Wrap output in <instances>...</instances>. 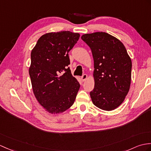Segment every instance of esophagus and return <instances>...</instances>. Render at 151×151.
<instances>
[{
	"instance_id": "34e87169",
	"label": "esophagus",
	"mask_w": 151,
	"mask_h": 151,
	"mask_svg": "<svg viewBox=\"0 0 151 151\" xmlns=\"http://www.w3.org/2000/svg\"><path fill=\"white\" fill-rule=\"evenodd\" d=\"M87 78V75L86 74L83 75L82 76V77H81V79H82V80L83 82L85 81V80H86Z\"/></svg>"
}]
</instances>
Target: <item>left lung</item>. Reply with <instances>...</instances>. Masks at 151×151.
<instances>
[{"label": "left lung", "instance_id": "left-lung-1", "mask_svg": "<svg viewBox=\"0 0 151 151\" xmlns=\"http://www.w3.org/2000/svg\"><path fill=\"white\" fill-rule=\"evenodd\" d=\"M81 38L91 50L94 60L91 99L97 107L113 111L122 104L130 89L131 59L123 43L107 33L84 34Z\"/></svg>", "mask_w": 151, "mask_h": 151}]
</instances>
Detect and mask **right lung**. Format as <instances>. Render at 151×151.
I'll list each match as a JSON object with an SVG mask.
<instances>
[{
	"label": "right lung",
	"mask_w": 151,
	"mask_h": 151,
	"mask_svg": "<svg viewBox=\"0 0 151 151\" xmlns=\"http://www.w3.org/2000/svg\"><path fill=\"white\" fill-rule=\"evenodd\" d=\"M79 37V33L69 31L47 33L31 51L29 74L34 95L51 114L68 110L78 92L80 83L68 66V52Z\"/></svg>",
	"instance_id": "right-lung-1"
}]
</instances>
